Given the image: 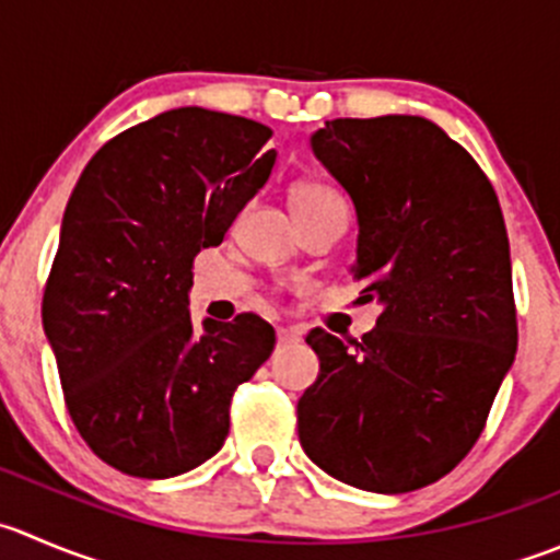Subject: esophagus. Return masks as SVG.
Returning a JSON list of instances; mask_svg holds the SVG:
<instances>
[{"label": "esophagus", "mask_w": 560, "mask_h": 560, "mask_svg": "<svg viewBox=\"0 0 560 560\" xmlns=\"http://www.w3.org/2000/svg\"><path fill=\"white\" fill-rule=\"evenodd\" d=\"M276 336H279V345H292V341L301 339L298 328H292V325H281V328L276 330Z\"/></svg>", "instance_id": "34e87169"}]
</instances>
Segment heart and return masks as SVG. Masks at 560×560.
I'll return each instance as SVG.
<instances>
[{
  "mask_svg": "<svg viewBox=\"0 0 560 560\" xmlns=\"http://www.w3.org/2000/svg\"><path fill=\"white\" fill-rule=\"evenodd\" d=\"M292 205H295L298 215H306L325 208H347L345 197L336 188L325 186V183H301L295 188V194H292Z\"/></svg>",
  "mask_w": 560,
  "mask_h": 560,
  "instance_id": "1",
  "label": "heart"
}]
</instances>
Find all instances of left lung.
I'll list each match as a JSON object with an SVG mask.
<instances>
[{"mask_svg":"<svg viewBox=\"0 0 560 560\" xmlns=\"http://www.w3.org/2000/svg\"><path fill=\"white\" fill-rule=\"evenodd\" d=\"M312 150L355 205L352 279L383 312L361 341L308 330L319 374L298 401V438L345 485L421 490L468 457L517 352L501 205L474 155L424 117L330 119Z\"/></svg>","mask_w":560,"mask_h":560,"instance_id":"1","label":"left lung"}]
</instances>
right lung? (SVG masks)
Segmentation results:
<instances>
[{"mask_svg":"<svg viewBox=\"0 0 560 560\" xmlns=\"http://www.w3.org/2000/svg\"><path fill=\"white\" fill-rule=\"evenodd\" d=\"M273 130L199 106L122 130L81 172L43 290L65 405L92 454L170 479L224 446L237 385L276 345L257 314L188 312L194 257L268 183Z\"/></svg>","mask_w":560,"mask_h":560,"instance_id":"right-lung-1","label":"right lung"}]
</instances>
